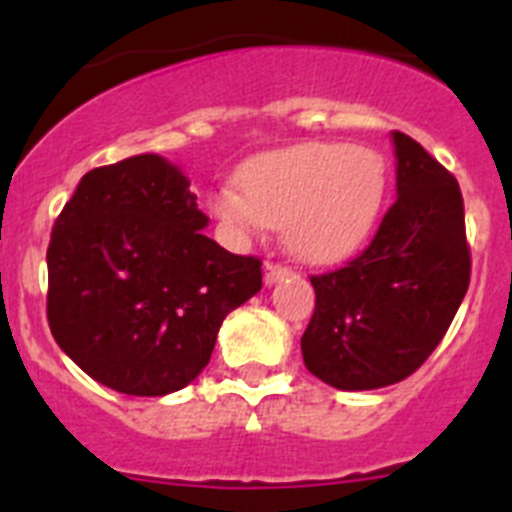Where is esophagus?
<instances>
[{"instance_id":"34e87169","label":"esophagus","mask_w":512,"mask_h":512,"mask_svg":"<svg viewBox=\"0 0 512 512\" xmlns=\"http://www.w3.org/2000/svg\"><path fill=\"white\" fill-rule=\"evenodd\" d=\"M289 277H295V271L289 269V266H284V264H277V261H269V264H266V269H264V282L269 284H277V282H282V279H289Z\"/></svg>"}]
</instances>
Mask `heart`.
Here are the masks:
<instances>
[{"instance_id": "obj_1", "label": "heart", "mask_w": 512, "mask_h": 512, "mask_svg": "<svg viewBox=\"0 0 512 512\" xmlns=\"http://www.w3.org/2000/svg\"><path fill=\"white\" fill-rule=\"evenodd\" d=\"M230 187L212 197L235 235L282 228L284 243L312 264L346 259L369 238L387 194L377 151L346 143H302L251 158Z\"/></svg>"}]
</instances>
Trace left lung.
Here are the masks:
<instances>
[{"instance_id":"8db88e82","label":"left lung","mask_w":512,"mask_h":512,"mask_svg":"<svg viewBox=\"0 0 512 512\" xmlns=\"http://www.w3.org/2000/svg\"><path fill=\"white\" fill-rule=\"evenodd\" d=\"M392 138L395 205L356 259L310 277L315 312L302 359L336 390H377L418 372L469 289L459 182L418 140L400 130Z\"/></svg>"}]
</instances>
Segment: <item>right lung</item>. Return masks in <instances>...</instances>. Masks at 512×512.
I'll return each instance as SVG.
<instances>
[{"mask_svg": "<svg viewBox=\"0 0 512 512\" xmlns=\"http://www.w3.org/2000/svg\"><path fill=\"white\" fill-rule=\"evenodd\" d=\"M187 176L156 153L81 176L48 243V325L92 379L135 397L182 390L228 312L261 289V259L202 233Z\"/></svg>", "mask_w": 512, "mask_h": 512, "instance_id": "add662e5", "label": "right lung"}]
</instances>
